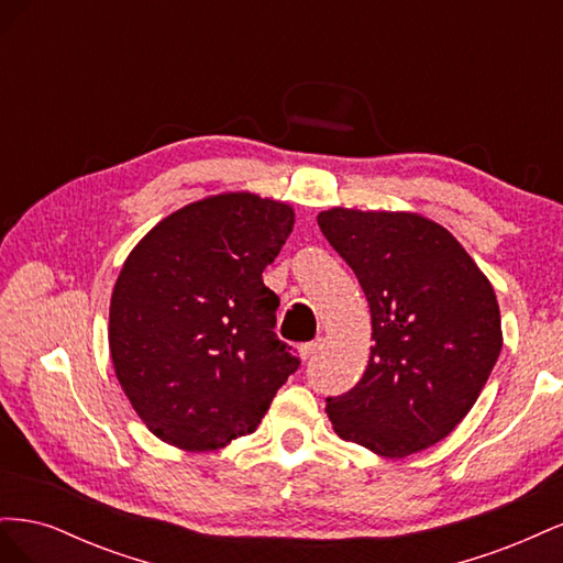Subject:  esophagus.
Masks as SVG:
<instances>
[{
  "label": "esophagus",
  "instance_id": "1",
  "mask_svg": "<svg viewBox=\"0 0 563 563\" xmlns=\"http://www.w3.org/2000/svg\"><path fill=\"white\" fill-rule=\"evenodd\" d=\"M319 347H321V340H312V343H302V345L298 347L300 360H302V362L312 360V356L319 352Z\"/></svg>",
  "mask_w": 563,
  "mask_h": 563
}]
</instances>
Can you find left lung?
<instances>
[{
  "label": "left lung",
  "instance_id": "left-lung-1",
  "mask_svg": "<svg viewBox=\"0 0 563 563\" xmlns=\"http://www.w3.org/2000/svg\"><path fill=\"white\" fill-rule=\"evenodd\" d=\"M317 223L364 288L376 343L362 380L327 399L335 434L385 457L430 449L470 413L498 362L490 282L418 213L335 207Z\"/></svg>",
  "mask_w": 563,
  "mask_h": 563
}]
</instances>
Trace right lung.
<instances>
[{"instance_id": "add662e5", "label": "right lung", "mask_w": 563, "mask_h": 563, "mask_svg": "<svg viewBox=\"0 0 563 563\" xmlns=\"http://www.w3.org/2000/svg\"><path fill=\"white\" fill-rule=\"evenodd\" d=\"M294 209L251 192L207 197L135 244L110 300L117 380L147 430L216 451L258 428L300 360L277 338L263 284Z\"/></svg>"}]
</instances>
